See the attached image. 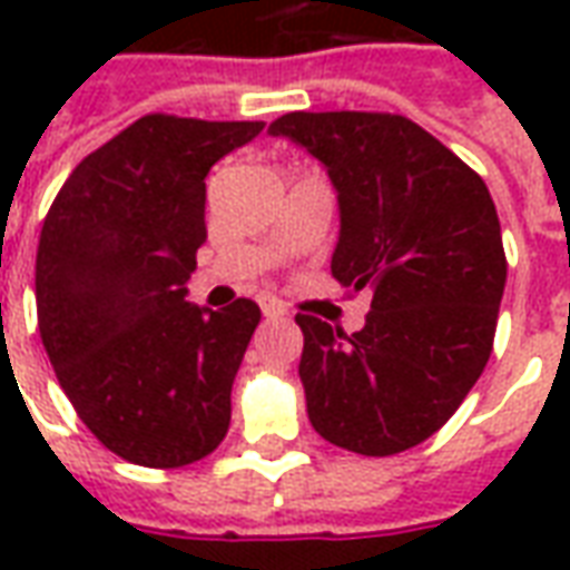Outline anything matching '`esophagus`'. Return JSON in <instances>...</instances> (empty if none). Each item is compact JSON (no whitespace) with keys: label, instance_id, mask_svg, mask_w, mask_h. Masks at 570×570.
Here are the masks:
<instances>
[{"label":"esophagus","instance_id":"34e87169","mask_svg":"<svg viewBox=\"0 0 570 570\" xmlns=\"http://www.w3.org/2000/svg\"><path fill=\"white\" fill-rule=\"evenodd\" d=\"M259 308H262V314H265V317H284V314H286L284 302H277V298H272V296H262Z\"/></svg>","mask_w":570,"mask_h":570}]
</instances>
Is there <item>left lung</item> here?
Wrapping results in <instances>:
<instances>
[{
	"label": "left lung",
	"mask_w": 570,
	"mask_h": 570,
	"mask_svg": "<svg viewBox=\"0 0 570 570\" xmlns=\"http://www.w3.org/2000/svg\"><path fill=\"white\" fill-rule=\"evenodd\" d=\"M268 134L326 167L342 219L330 268L372 293L360 333L296 317L311 424L347 452H406L452 419L491 357L507 284L494 200L403 116L286 112Z\"/></svg>",
	"instance_id": "8db88e82"
}]
</instances>
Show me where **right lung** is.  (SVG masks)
Here are the masks:
<instances>
[{
	"label": "right lung",
	"mask_w": 570,
	"mask_h": 570,
	"mask_svg": "<svg viewBox=\"0 0 570 570\" xmlns=\"http://www.w3.org/2000/svg\"><path fill=\"white\" fill-rule=\"evenodd\" d=\"M265 121L142 116L69 174L36 253L39 333L57 382L109 452L140 466L210 454L262 311L186 302L207 240L204 176Z\"/></svg>",
	"instance_id": "add662e5"
}]
</instances>
